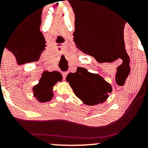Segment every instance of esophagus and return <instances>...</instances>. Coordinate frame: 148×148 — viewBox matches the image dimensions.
<instances>
[{"label": "esophagus", "instance_id": "1", "mask_svg": "<svg viewBox=\"0 0 148 148\" xmlns=\"http://www.w3.org/2000/svg\"><path fill=\"white\" fill-rule=\"evenodd\" d=\"M62 77H63V79L65 80L66 76L67 75V72H62Z\"/></svg>", "mask_w": 148, "mask_h": 148}]
</instances>
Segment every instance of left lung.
Here are the masks:
<instances>
[{
	"label": "left lung",
	"mask_w": 148,
	"mask_h": 148,
	"mask_svg": "<svg viewBox=\"0 0 148 148\" xmlns=\"http://www.w3.org/2000/svg\"><path fill=\"white\" fill-rule=\"evenodd\" d=\"M75 95L88 106L102 103L111 93V85L97 74L78 67L75 73H69L66 77Z\"/></svg>",
	"instance_id": "1"
}]
</instances>
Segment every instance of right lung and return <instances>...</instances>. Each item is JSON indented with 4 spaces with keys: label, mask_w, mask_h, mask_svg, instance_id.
I'll return each mask as SVG.
<instances>
[{
    "label": "right lung",
    "mask_w": 148,
    "mask_h": 148,
    "mask_svg": "<svg viewBox=\"0 0 148 148\" xmlns=\"http://www.w3.org/2000/svg\"><path fill=\"white\" fill-rule=\"evenodd\" d=\"M62 79V76L58 72L45 71L38 84L33 88V93L35 99L40 103L51 101L53 97V86Z\"/></svg>",
    "instance_id": "right-lung-1"
}]
</instances>
